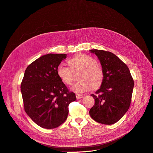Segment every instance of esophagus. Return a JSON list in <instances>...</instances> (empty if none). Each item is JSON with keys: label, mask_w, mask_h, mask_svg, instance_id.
Returning a JSON list of instances; mask_svg holds the SVG:
<instances>
[{"label": "esophagus", "mask_w": 153, "mask_h": 153, "mask_svg": "<svg viewBox=\"0 0 153 153\" xmlns=\"http://www.w3.org/2000/svg\"><path fill=\"white\" fill-rule=\"evenodd\" d=\"M83 97H84V96L82 95V94H76V98L77 100H79V99H81Z\"/></svg>", "instance_id": "1"}]
</instances>
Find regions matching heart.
I'll return each instance as SVG.
<instances>
[{"label": "heart", "mask_w": 153, "mask_h": 153, "mask_svg": "<svg viewBox=\"0 0 153 153\" xmlns=\"http://www.w3.org/2000/svg\"><path fill=\"white\" fill-rule=\"evenodd\" d=\"M70 67L61 62L57 67V76L65 84L69 85L73 80V72L82 70L78 76L80 80L75 83L71 89L77 93H82L91 89L98 88L103 81L104 73L102 68L97 64L96 59L86 54H77L69 59Z\"/></svg>", "instance_id": "heart-1"}]
</instances>
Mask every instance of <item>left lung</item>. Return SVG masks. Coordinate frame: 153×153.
Here are the masks:
<instances>
[{
	"label": "left lung",
	"mask_w": 153,
	"mask_h": 153,
	"mask_svg": "<svg viewBox=\"0 0 153 153\" xmlns=\"http://www.w3.org/2000/svg\"><path fill=\"white\" fill-rule=\"evenodd\" d=\"M98 57L104 73L101 87L91 94L95 103L90 109L92 119L113 124L121 119L130 106L134 81L128 67L112 52L91 50Z\"/></svg>",
	"instance_id": "1"
}]
</instances>
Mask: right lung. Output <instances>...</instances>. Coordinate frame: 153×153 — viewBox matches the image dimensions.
Returning <instances> with one entry per match:
<instances>
[{
	"label": "right lung",
	"instance_id": "right-lung-1",
	"mask_svg": "<svg viewBox=\"0 0 153 153\" xmlns=\"http://www.w3.org/2000/svg\"><path fill=\"white\" fill-rule=\"evenodd\" d=\"M64 53H48L36 59L25 69L21 92L27 114L41 128L53 129L66 121L68 106L76 100L57 74Z\"/></svg>",
	"mask_w": 153,
	"mask_h": 153
}]
</instances>
